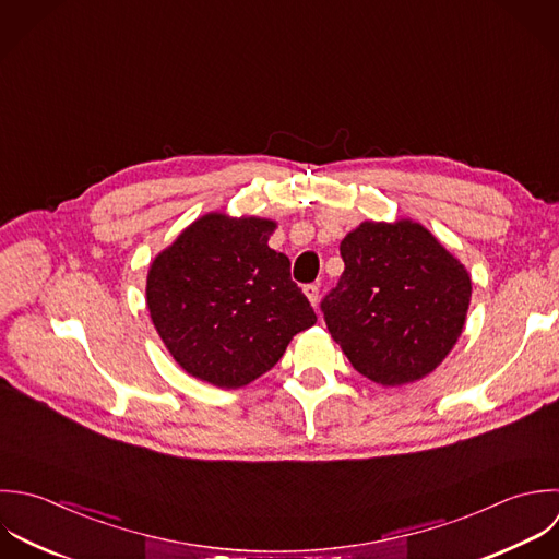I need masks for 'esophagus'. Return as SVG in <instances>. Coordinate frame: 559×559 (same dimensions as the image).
<instances>
[{
    "label": "esophagus",
    "instance_id": "obj_1",
    "mask_svg": "<svg viewBox=\"0 0 559 559\" xmlns=\"http://www.w3.org/2000/svg\"><path fill=\"white\" fill-rule=\"evenodd\" d=\"M302 292H305V296L309 298V302H311L313 307H318V296H320V287H318L316 283H309V285H305V287H302Z\"/></svg>",
    "mask_w": 559,
    "mask_h": 559
}]
</instances>
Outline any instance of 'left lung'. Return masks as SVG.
Segmentation results:
<instances>
[{
    "label": "left lung",
    "instance_id": "left-lung-1",
    "mask_svg": "<svg viewBox=\"0 0 559 559\" xmlns=\"http://www.w3.org/2000/svg\"><path fill=\"white\" fill-rule=\"evenodd\" d=\"M340 252L344 274L320 307L353 368L385 388L433 372L464 331L466 267L412 219L364 222Z\"/></svg>",
    "mask_w": 559,
    "mask_h": 559
}]
</instances>
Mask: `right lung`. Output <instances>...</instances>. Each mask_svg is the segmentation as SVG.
<instances>
[{
  "label": "right lung",
  "instance_id": "add662e5",
  "mask_svg": "<svg viewBox=\"0 0 559 559\" xmlns=\"http://www.w3.org/2000/svg\"><path fill=\"white\" fill-rule=\"evenodd\" d=\"M276 224L209 213L185 228L147 272L150 318L178 366L237 390L272 370L316 313L267 246Z\"/></svg>",
  "mask_w": 559,
  "mask_h": 559
}]
</instances>
